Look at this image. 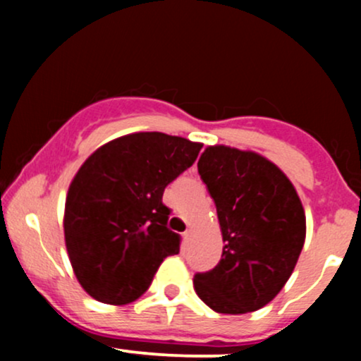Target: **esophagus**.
<instances>
[{
    "instance_id": "obj_1",
    "label": "esophagus",
    "mask_w": 361,
    "mask_h": 361,
    "mask_svg": "<svg viewBox=\"0 0 361 361\" xmlns=\"http://www.w3.org/2000/svg\"><path fill=\"white\" fill-rule=\"evenodd\" d=\"M192 239H193V231L192 229L185 231V233H183V243L190 244V243H192Z\"/></svg>"
}]
</instances>
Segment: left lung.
Masks as SVG:
<instances>
[{
    "label": "left lung",
    "mask_w": 361,
    "mask_h": 361,
    "mask_svg": "<svg viewBox=\"0 0 361 361\" xmlns=\"http://www.w3.org/2000/svg\"><path fill=\"white\" fill-rule=\"evenodd\" d=\"M198 175L217 209L222 258L197 273V295L219 314H246L271 302L287 283L305 241V212L295 186L255 151L209 146Z\"/></svg>",
    "instance_id": "left-lung-1"
}]
</instances>
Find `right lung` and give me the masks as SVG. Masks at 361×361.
I'll list each match as a JSON object with an SVG mask.
<instances>
[{
  "mask_svg": "<svg viewBox=\"0 0 361 361\" xmlns=\"http://www.w3.org/2000/svg\"><path fill=\"white\" fill-rule=\"evenodd\" d=\"M202 144L163 132H135L103 144L69 185L64 241L88 295L126 305L149 288L180 235L166 227L163 192L190 168Z\"/></svg>",
  "mask_w": 361,
  "mask_h": 361,
  "instance_id": "right-lung-1",
  "label": "right lung"
}]
</instances>
